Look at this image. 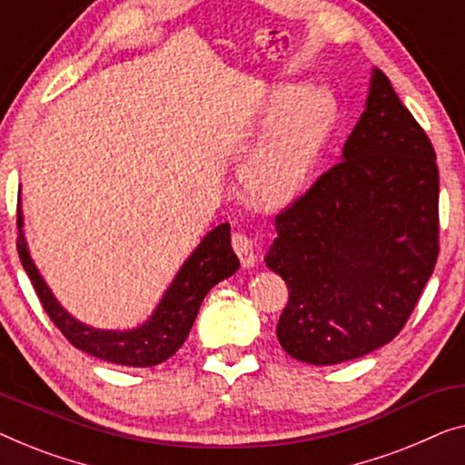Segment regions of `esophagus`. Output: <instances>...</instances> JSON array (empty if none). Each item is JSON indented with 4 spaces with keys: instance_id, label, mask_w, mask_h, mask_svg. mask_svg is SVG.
Returning a JSON list of instances; mask_svg holds the SVG:
<instances>
[{
    "instance_id": "1",
    "label": "esophagus",
    "mask_w": 465,
    "mask_h": 465,
    "mask_svg": "<svg viewBox=\"0 0 465 465\" xmlns=\"http://www.w3.org/2000/svg\"><path fill=\"white\" fill-rule=\"evenodd\" d=\"M232 244H233L235 254H238L242 267H252L254 263H257V252H254V244L246 233L235 232L232 235Z\"/></svg>"
}]
</instances>
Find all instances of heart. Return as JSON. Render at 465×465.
<instances>
[{"instance_id":"1","label":"heart","mask_w":465,"mask_h":465,"mask_svg":"<svg viewBox=\"0 0 465 465\" xmlns=\"http://www.w3.org/2000/svg\"><path fill=\"white\" fill-rule=\"evenodd\" d=\"M270 128L240 168V183L254 204L278 208L303 187L337 120L326 88H280L265 109Z\"/></svg>"}]
</instances>
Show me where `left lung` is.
Segmentation results:
<instances>
[{
	"instance_id": "left-lung-1",
	"label": "left lung",
	"mask_w": 465,
	"mask_h": 465,
	"mask_svg": "<svg viewBox=\"0 0 465 465\" xmlns=\"http://www.w3.org/2000/svg\"><path fill=\"white\" fill-rule=\"evenodd\" d=\"M265 265L289 286L278 341L301 362L339 364L390 343L438 259L434 147L372 69L341 162L276 217Z\"/></svg>"
}]
</instances>
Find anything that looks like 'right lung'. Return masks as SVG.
Masks as SVG:
<instances>
[{"label":"right lung","instance_id":"add662e5","mask_svg":"<svg viewBox=\"0 0 465 465\" xmlns=\"http://www.w3.org/2000/svg\"><path fill=\"white\" fill-rule=\"evenodd\" d=\"M16 227L18 257L45 313L71 345L111 364L155 366L168 361L185 343L206 292L221 280L233 276L240 267L232 248L230 223H221L208 232L198 248L189 254L147 322L130 331H101L75 320L52 295L25 242L21 195L16 206Z\"/></svg>","mask_w":465,"mask_h":465}]
</instances>
